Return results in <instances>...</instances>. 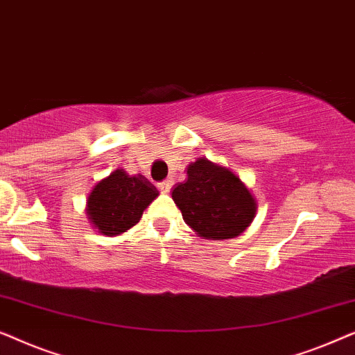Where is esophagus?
I'll list each match as a JSON object with an SVG mask.
<instances>
[{
    "label": "esophagus",
    "mask_w": 355,
    "mask_h": 355,
    "mask_svg": "<svg viewBox=\"0 0 355 355\" xmlns=\"http://www.w3.org/2000/svg\"><path fill=\"white\" fill-rule=\"evenodd\" d=\"M158 187H159V191H162L163 193H168L169 191H171V187H173V181H171V179H166V181L159 182Z\"/></svg>",
    "instance_id": "esophagus-1"
}]
</instances>
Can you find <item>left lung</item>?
Masks as SVG:
<instances>
[{
    "mask_svg": "<svg viewBox=\"0 0 355 355\" xmlns=\"http://www.w3.org/2000/svg\"><path fill=\"white\" fill-rule=\"evenodd\" d=\"M187 179L176 184L171 197L197 237L208 241L241 236L257 213L249 189L226 166L198 158L186 168Z\"/></svg>",
    "mask_w": 355,
    "mask_h": 355,
    "instance_id": "8db88e82",
    "label": "left lung"
}]
</instances>
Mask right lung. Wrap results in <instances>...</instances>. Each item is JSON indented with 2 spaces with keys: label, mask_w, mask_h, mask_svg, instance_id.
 <instances>
[{
  "label": "right lung",
  "mask_w": 355,
  "mask_h": 355,
  "mask_svg": "<svg viewBox=\"0 0 355 355\" xmlns=\"http://www.w3.org/2000/svg\"><path fill=\"white\" fill-rule=\"evenodd\" d=\"M158 196V189L142 174L130 176L118 168L95 184L87 198L85 213L96 232L119 236L137 225L145 208Z\"/></svg>",
  "instance_id": "right-lung-1"
}]
</instances>
